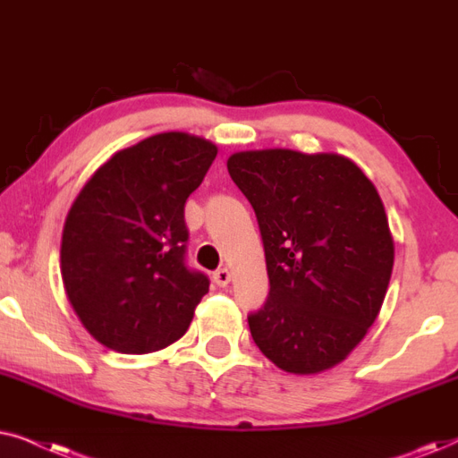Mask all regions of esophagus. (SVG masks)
Here are the masks:
<instances>
[{
  "label": "esophagus",
  "mask_w": 458,
  "mask_h": 458,
  "mask_svg": "<svg viewBox=\"0 0 458 458\" xmlns=\"http://www.w3.org/2000/svg\"><path fill=\"white\" fill-rule=\"evenodd\" d=\"M233 280V274H230L228 267H219V270L213 274V283H216L217 286H225Z\"/></svg>",
  "instance_id": "1"
}]
</instances>
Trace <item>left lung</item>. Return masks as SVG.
Here are the masks:
<instances>
[{
    "instance_id": "left-lung-1",
    "label": "left lung",
    "mask_w": 458,
    "mask_h": 458,
    "mask_svg": "<svg viewBox=\"0 0 458 458\" xmlns=\"http://www.w3.org/2000/svg\"><path fill=\"white\" fill-rule=\"evenodd\" d=\"M228 174L258 216L270 278L264 308L249 314L255 345L286 373L333 369L369 333L392 278L379 192L335 152H234Z\"/></svg>"
}]
</instances>
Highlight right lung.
Returning a JSON list of instances; mask_svg holds the SVG:
<instances>
[{
	"mask_svg": "<svg viewBox=\"0 0 458 458\" xmlns=\"http://www.w3.org/2000/svg\"><path fill=\"white\" fill-rule=\"evenodd\" d=\"M217 155L209 140L165 131L108 158L72 200L60 274L91 337L121 353L172 345L209 278L184 264L186 199Z\"/></svg>",
	"mask_w": 458,
	"mask_h": 458,
	"instance_id": "obj_1",
	"label": "right lung"
}]
</instances>
